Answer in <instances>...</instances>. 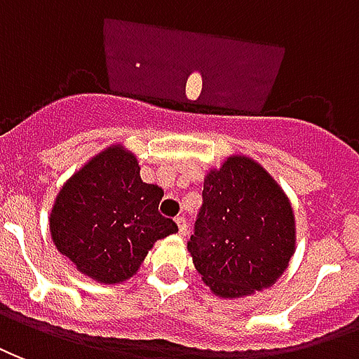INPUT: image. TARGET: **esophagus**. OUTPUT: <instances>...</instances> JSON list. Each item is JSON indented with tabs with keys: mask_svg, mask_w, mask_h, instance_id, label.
Returning a JSON list of instances; mask_svg holds the SVG:
<instances>
[{
	"mask_svg": "<svg viewBox=\"0 0 359 359\" xmlns=\"http://www.w3.org/2000/svg\"><path fill=\"white\" fill-rule=\"evenodd\" d=\"M176 224H177V231H180V235L187 233V219L183 218V216H176Z\"/></svg>",
	"mask_w": 359,
	"mask_h": 359,
	"instance_id": "1",
	"label": "esophagus"
}]
</instances>
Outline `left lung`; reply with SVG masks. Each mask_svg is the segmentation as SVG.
<instances>
[{"mask_svg":"<svg viewBox=\"0 0 359 359\" xmlns=\"http://www.w3.org/2000/svg\"><path fill=\"white\" fill-rule=\"evenodd\" d=\"M294 245L290 201L264 166L233 154L206 174L187 250L216 297H250L271 287L289 266Z\"/></svg>","mask_w":359,"mask_h":359,"instance_id":"8db88e82","label":"left lung"}]
</instances>
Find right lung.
I'll return each instance as SVG.
<instances>
[{"mask_svg": "<svg viewBox=\"0 0 359 359\" xmlns=\"http://www.w3.org/2000/svg\"><path fill=\"white\" fill-rule=\"evenodd\" d=\"M164 191L145 183L132 151L111 145L62 185L49 214L57 250L83 276L122 283L135 276L158 239L176 233L158 203Z\"/></svg>", "mask_w": 359, "mask_h": 359, "instance_id": "add662e5", "label": "right lung"}]
</instances>
